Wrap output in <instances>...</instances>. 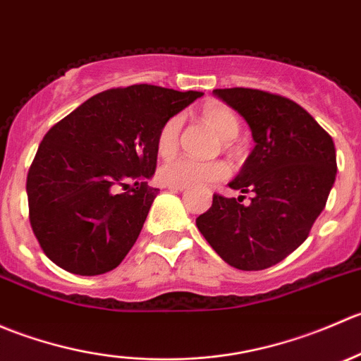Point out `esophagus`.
Instances as JSON below:
<instances>
[{"mask_svg":"<svg viewBox=\"0 0 361 361\" xmlns=\"http://www.w3.org/2000/svg\"><path fill=\"white\" fill-rule=\"evenodd\" d=\"M167 188H169V190H173V192L185 190V187H180V185H167Z\"/></svg>","mask_w":361,"mask_h":361,"instance_id":"1","label":"esophagus"}]
</instances>
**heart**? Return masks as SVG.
Returning a JSON list of instances; mask_svg holds the SVG:
<instances>
[{"label": "heart", "mask_w": 361, "mask_h": 361, "mask_svg": "<svg viewBox=\"0 0 361 361\" xmlns=\"http://www.w3.org/2000/svg\"><path fill=\"white\" fill-rule=\"evenodd\" d=\"M202 118L220 134L221 140L231 143L235 140L241 129L238 115L227 104L220 101H211L202 108ZM183 126V116L173 115L160 126L155 140V147L160 157H171L178 150L180 133ZM231 169L221 160L201 162L190 157H174L164 162L159 169V178L166 185H180V187H192V185H204L209 181L227 180Z\"/></svg>", "instance_id": "obj_1"}]
</instances>
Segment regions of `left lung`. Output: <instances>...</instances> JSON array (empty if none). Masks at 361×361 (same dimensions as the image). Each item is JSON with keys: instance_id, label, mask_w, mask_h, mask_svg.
I'll return each instance as SVG.
<instances>
[{"instance_id": "8db88e82", "label": "left lung", "mask_w": 361, "mask_h": 361, "mask_svg": "<svg viewBox=\"0 0 361 361\" xmlns=\"http://www.w3.org/2000/svg\"><path fill=\"white\" fill-rule=\"evenodd\" d=\"M213 92L248 122L257 145L228 183L243 195L214 194L195 224L228 265L262 271L307 239L336 181V147L330 134L288 97L245 87ZM246 193L252 202L245 207Z\"/></svg>"}]
</instances>
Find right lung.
<instances>
[{"mask_svg":"<svg viewBox=\"0 0 361 361\" xmlns=\"http://www.w3.org/2000/svg\"><path fill=\"white\" fill-rule=\"evenodd\" d=\"M202 92L137 83L96 94L57 122L27 173L31 228L71 274L113 271L136 243L159 188L157 133Z\"/></svg>","mask_w":361,"mask_h":361,"instance_id":"obj_1","label":"right lung"}]
</instances>
